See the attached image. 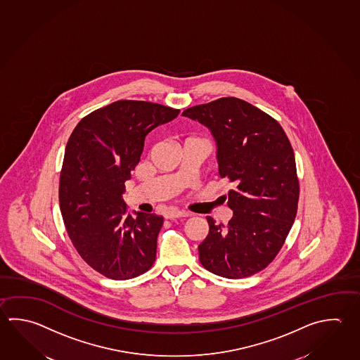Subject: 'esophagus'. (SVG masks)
<instances>
[{"label":"esophagus","mask_w":360,"mask_h":360,"mask_svg":"<svg viewBox=\"0 0 360 360\" xmlns=\"http://www.w3.org/2000/svg\"><path fill=\"white\" fill-rule=\"evenodd\" d=\"M190 217V214L187 211L179 210V209H170L167 211L165 217L167 219H176V217Z\"/></svg>","instance_id":"1"}]
</instances>
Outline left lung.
<instances>
[{"label": "left lung", "mask_w": 360, "mask_h": 360, "mask_svg": "<svg viewBox=\"0 0 360 360\" xmlns=\"http://www.w3.org/2000/svg\"><path fill=\"white\" fill-rule=\"evenodd\" d=\"M182 115L211 129L219 174L233 186L229 223L206 217L210 231L198 245L201 265L226 278L262 271L278 256L298 211L292 143L275 118L234 96L191 107Z\"/></svg>", "instance_id": "1"}]
</instances>
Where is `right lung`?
<instances>
[{"instance_id":"right-lung-1","label":"right lung","mask_w":360,"mask_h":360,"mask_svg":"<svg viewBox=\"0 0 360 360\" xmlns=\"http://www.w3.org/2000/svg\"><path fill=\"white\" fill-rule=\"evenodd\" d=\"M178 115L158 103L117 101L85 115L68 139L58 190L62 217L80 257L105 278H136L155 261L164 217H131L122 195L145 136Z\"/></svg>"}]
</instances>
